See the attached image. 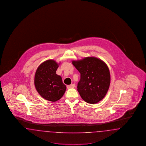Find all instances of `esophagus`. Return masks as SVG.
I'll return each mask as SVG.
<instances>
[{
    "instance_id": "esophagus-1",
    "label": "esophagus",
    "mask_w": 146,
    "mask_h": 146,
    "mask_svg": "<svg viewBox=\"0 0 146 146\" xmlns=\"http://www.w3.org/2000/svg\"><path fill=\"white\" fill-rule=\"evenodd\" d=\"M67 88H75V85H74V84H71V85H68V86H67Z\"/></svg>"
}]
</instances>
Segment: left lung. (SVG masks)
<instances>
[{
    "label": "left lung",
    "instance_id": "left-lung-1",
    "mask_svg": "<svg viewBox=\"0 0 146 146\" xmlns=\"http://www.w3.org/2000/svg\"><path fill=\"white\" fill-rule=\"evenodd\" d=\"M72 64L80 73L77 90L82 99L90 104H96L103 99L110 84V74L107 65L94 57L73 61Z\"/></svg>",
    "mask_w": 146,
    "mask_h": 146
}]
</instances>
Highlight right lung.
Instances as JSON below:
<instances>
[{"instance_id": "add662e5", "label": "right lung", "mask_w": 146, "mask_h": 146, "mask_svg": "<svg viewBox=\"0 0 146 146\" xmlns=\"http://www.w3.org/2000/svg\"><path fill=\"white\" fill-rule=\"evenodd\" d=\"M58 64L49 60L41 64L35 73V88L43 98L50 102L60 99L66 90L62 78L56 74Z\"/></svg>"}]
</instances>
